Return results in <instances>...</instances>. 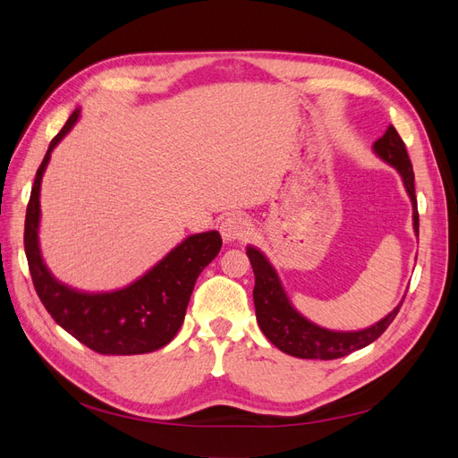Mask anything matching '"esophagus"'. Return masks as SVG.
Returning <instances> with one entry per match:
<instances>
[{
  "mask_svg": "<svg viewBox=\"0 0 458 458\" xmlns=\"http://www.w3.org/2000/svg\"><path fill=\"white\" fill-rule=\"evenodd\" d=\"M219 231L221 237L227 242H234V241H242L250 234V224L242 214H229L224 221L219 224Z\"/></svg>",
  "mask_w": 458,
  "mask_h": 458,
  "instance_id": "esophagus-1",
  "label": "esophagus"
}]
</instances>
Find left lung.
Wrapping results in <instances>:
<instances>
[{
	"instance_id": "1",
	"label": "left lung",
	"mask_w": 458,
	"mask_h": 458,
	"mask_svg": "<svg viewBox=\"0 0 458 458\" xmlns=\"http://www.w3.org/2000/svg\"><path fill=\"white\" fill-rule=\"evenodd\" d=\"M374 152L392 164L394 168L403 177L405 189L412 200V219H414V231L419 234V208L417 197H414V172L412 164L407 155V148L403 140H401L397 130L390 126L380 140L374 143ZM248 258H250L256 286H254V306H256V318L266 338L276 345L281 352L294 355L300 359H338L344 355H350L372 344L377 338L384 335V330L392 325L399 308L403 301L382 318L380 323L372 325L370 328L357 330V332H335L327 330L310 323L303 318L293 306L284 294V290L279 283L271 263L266 259L256 248H248Z\"/></svg>"
}]
</instances>
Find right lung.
Listing matches in <instances>:
<instances>
[{
	"label": "right lung",
	"instance_id": "add662e5",
	"mask_svg": "<svg viewBox=\"0 0 458 458\" xmlns=\"http://www.w3.org/2000/svg\"><path fill=\"white\" fill-rule=\"evenodd\" d=\"M76 120L78 110L51 140L26 208L24 252L34 288L55 323L97 353L137 355L160 350L182 328L199 275L221 250V234L217 231L192 234L140 281L116 293L81 294L55 281L38 248L39 185L51 150Z\"/></svg>",
	"mask_w": 458,
	"mask_h": 458
}]
</instances>
